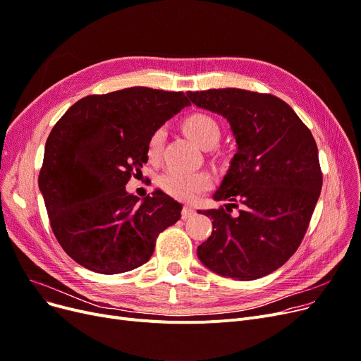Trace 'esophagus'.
<instances>
[{
    "mask_svg": "<svg viewBox=\"0 0 361 361\" xmlns=\"http://www.w3.org/2000/svg\"><path fill=\"white\" fill-rule=\"evenodd\" d=\"M195 209L192 208V207H183V209H181V216H183V219H187V218H190V216H193L195 215Z\"/></svg>",
    "mask_w": 361,
    "mask_h": 361,
    "instance_id": "1",
    "label": "esophagus"
}]
</instances>
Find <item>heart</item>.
Listing matches in <instances>:
<instances>
[{"instance_id":"obj_1","label":"heart","mask_w":361,"mask_h":361,"mask_svg":"<svg viewBox=\"0 0 361 361\" xmlns=\"http://www.w3.org/2000/svg\"><path fill=\"white\" fill-rule=\"evenodd\" d=\"M183 128L193 142L200 147L209 149L221 138V127L208 114H192L183 122ZM165 140V130L156 128L147 140V156L150 161L161 158ZM159 185L169 196L180 200H192L197 195L207 192L212 185V177L207 171H181L176 168L166 169L159 177Z\"/></svg>"}]
</instances>
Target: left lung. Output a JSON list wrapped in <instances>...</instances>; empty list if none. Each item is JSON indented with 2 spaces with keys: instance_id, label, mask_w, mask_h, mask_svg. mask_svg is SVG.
I'll return each mask as SVG.
<instances>
[{
  "instance_id": "left-lung-1",
  "label": "left lung",
  "mask_w": 361,
  "mask_h": 361,
  "mask_svg": "<svg viewBox=\"0 0 361 361\" xmlns=\"http://www.w3.org/2000/svg\"><path fill=\"white\" fill-rule=\"evenodd\" d=\"M197 107L223 115L238 153L214 195L226 208L200 211L212 233L197 257L214 273L242 281L267 276L300 247L323 174L317 145L307 125L281 99L240 88L189 91ZM241 207L238 216L229 212Z\"/></svg>"
}]
</instances>
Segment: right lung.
Masks as SVG:
<instances>
[{"label": "right lung", "instance_id": "obj_1", "mask_svg": "<svg viewBox=\"0 0 361 361\" xmlns=\"http://www.w3.org/2000/svg\"><path fill=\"white\" fill-rule=\"evenodd\" d=\"M189 104L181 91L131 87L87 96L57 121L38 185L54 236L73 261L100 274L134 270L178 221V202L156 190L140 203L125 184L147 162L150 134Z\"/></svg>", "mask_w": 361, "mask_h": 361}]
</instances>
